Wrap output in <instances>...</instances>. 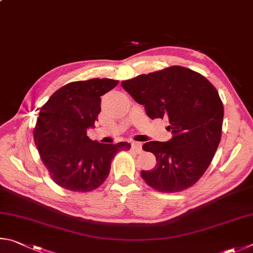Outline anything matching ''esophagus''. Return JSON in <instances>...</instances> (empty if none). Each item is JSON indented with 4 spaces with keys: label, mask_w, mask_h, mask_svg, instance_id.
<instances>
[{
    "label": "esophagus",
    "mask_w": 253,
    "mask_h": 253,
    "mask_svg": "<svg viewBox=\"0 0 253 253\" xmlns=\"http://www.w3.org/2000/svg\"><path fill=\"white\" fill-rule=\"evenodd\" d=\"M131 148L135 152H141V150H142V144H141L140 142H134L133 141V142L131 143Z\"/></svg>",
    "instance_id": "1"
}]
</instances>
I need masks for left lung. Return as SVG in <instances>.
I'll return each mask as SVG.
<instances>
[{
	"label": "left lung",
	"mask_w": 253,
	"mask_h": 253,
	"mask_svg": "<svg viewBox=\"0 0 253 253\" xmlns=\"http://www.w3.org/2000/svg\"><path fill=\"white\" fill-rule=\"evenodd\" d=\"M121 84L144 105L150 119L166 118L170 123V140L143 144L144 151L156 156L157 165L141 171L142 179L160 192L192 187L210 166L221 140L223 104L216 88L183 66L141 74Z\"/></svg>",
	"instance_id": "1"
}]
</instances>
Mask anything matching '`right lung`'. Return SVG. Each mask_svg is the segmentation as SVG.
<instances>
[{
    "instance_id": "right-lung-1",
    "label": "right lung",
    "mask_w": 253,
    "mask_h": 253,
    "mask_svg": "<svg viewBox=\"0 0 253 253\" xmlns=\"http://www.w3.org/2000/svg\"><path fill=\"white\" fill-rule=\"evenodd\" d=\"M118 83L111 79L69 83L53 93L41 108L34 142L60 187L77 192L99 188L108 178L115 154L131 148L127 142L104 144L86 135L101 112V96Z\"/></svg>"
}]
</instances>
